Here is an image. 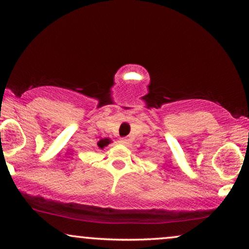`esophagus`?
I'll use <instances>...</instances> for the list:
<instances>
[{
    "instance_id": "esophagus-1",
    "label": "esophagus",
    "mask_w": 249,
    "mask_h": 249,
    "mask_svg": "<svg viewBox=\"0 0 249 249\" xmlns=\"http://www.w3.org/2000/svg\"><path fill=\"white\" fill-rule=\"evenodd\" d=\"M120 142H121L122 145L127 146V145L129 144V141H128V140H126V138H121V140H120Z\"/></svg>"
}]
</instances>
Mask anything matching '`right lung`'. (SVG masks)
I'll use <instances>...</instances> for the list:
<instances>
[{
  "label": "right lung",
  "instance_id": "1",
  "mask_svg": "<svg viewBox=\"0 0 249 249\" xmlns=\"http://www.w3.org/2000/svg\"><path fill=\"white\" fill-rule=\"evenodd\" d=\"M109 142H111V141L108 140V138H104V140H101L99 142H98V146L100 147L101 149H103L105 146H107Z\"/></svg>",
  "mask_w": 249,
  "mask_h": 249
}]
</instances>
